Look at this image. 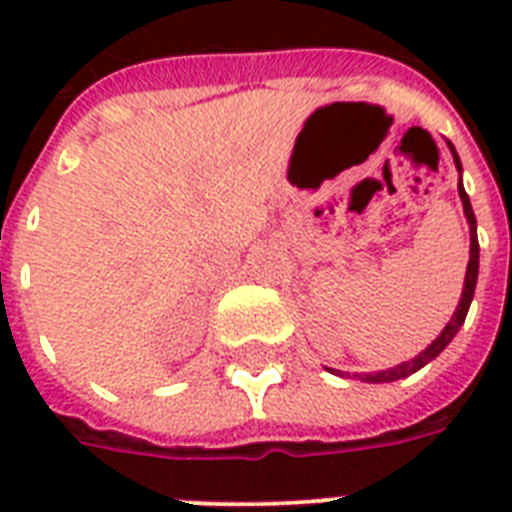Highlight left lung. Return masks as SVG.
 Masks as SVG:
<instances>
[{"label": "left lung", "mask_w": 512, "mask_h": 512, "mask_svg": "<svg viewBox=\"0 0 512 512\" xmlns=\"http://www.w3.org/2000/svg\"><path fill=\"white\" fill-rule=\"evenodd\" d=\"M446 146L452 151V159H454V167L460 172V183H457V193H460V201H462V212H465V220H468V228H470V260H468V271H465V284H462V295H460V303L454 308L452 319L441 329V335L436 340L430 342L428 348L420 350L417 356L409 358V361H401V364L390 366V369H380V372H364V374H356L361 382H396V380H404L409 374L420 372L422 366L430 364L433 358L441 353V350L454 340V335L460 332V327L465 324V316L470 311V303H473V295H476V281H478V233H476V215H473V207H470V199L468 193H465V185H462V162L454 146L446 140ZM329 369V366H327ZM329 372H335V369H329Z\"/></svg>", "instance_id": "obj_1"}]
</instances>
